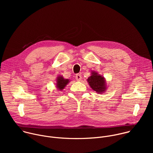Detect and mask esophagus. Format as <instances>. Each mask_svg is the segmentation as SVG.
<instances>
[{"label": "esophagus", "instance_id": "obj_1", "mask_svg": "<svg viewBox=\"0 0 153 153\" xmlns=\"http://www.w3.org/2000/svg\"><path fill=\"white\" fill-rule=\"evenodd\" d=\"M76 79L78 81H80L82 79V76L79 74H77L76 76Z\"/></svg>", "mask_w": 153, "mask_h": 153}]
</instances>
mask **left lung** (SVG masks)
Instances as JSON below:
<instances>
[{
    "mask_svg": "<svg viewBox=\"0 0 153 153\" xmlns=\"http://www.w3.org/2000/svg\"><path fill=\"white\" fill-rule=\"evenodd\" d=\"M87 80L91 88L97 93H102L106 89L105 78L95 71L91 73V76L88 78Z\"/></svg>",
    "mask_w": 153,
    "mask_h": 153,
    "instance_id": "8db88e82",
    "label": "left lung"
}]
</instances>
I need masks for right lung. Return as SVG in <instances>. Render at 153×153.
<instances>
[{"label":"right lung","instance_id":"right-lung-1","mask_svg":"<svg viewBox=\"0 0 153 153\" xmlns=\"http://www.w3.org/2000/svg\"><path fill=\"white\" fill-rule=\"evenodd\" d=\"M69 82L68 79H65L62 76H59L57 78L56 87L59 90H62Z\"/></svg>","mask_w":153,"mask_h":153}]
</instances>
